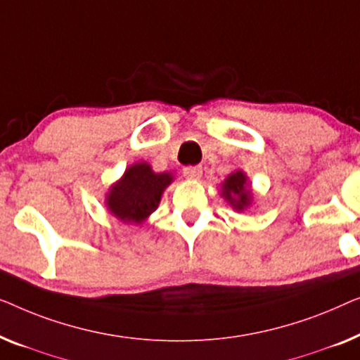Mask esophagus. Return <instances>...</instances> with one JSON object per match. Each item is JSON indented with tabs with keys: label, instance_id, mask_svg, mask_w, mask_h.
I'll return each mask as SVG.
<instances>
[{
	"label": "esophagus",
	"instance_id": "34e87169",
	"mask_svg": "<svg viewBox=\"0 0 360 360\" xmlns=\"http://www.w3.org/2000/svg\"><path fill=\"white\" fill-rule=\"evenodd\" d=\"M182 174H184L187 179H199L202 176V166H186V168L182 169Z\"/></svg>",
	"mask_w": 360,
	"mask_h": 360
}]
</instances>
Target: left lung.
I'll list each match as a JSON object with an SVG mask.
<instances>
[{
    "label": "left lung",
    "mask_w": 360,
    "mask_h": 360,
    "mask_svg": "<svg viewBox=\"0 0 360 360\" xmlns=\"http://www.w3.org/2000/svg\"><path fill=\"white\" fill-rule=\"evenodd\" d=\"M221 194L225 195V199L229 200L236 210H243L245 207L250 205L251 194L250 189L246 187V176L243 174L241 171H236V173L230 174L225 181L224 192H221Z\"/></svg>",
    "instance_id": "left-lung-1"
}]
</instances>
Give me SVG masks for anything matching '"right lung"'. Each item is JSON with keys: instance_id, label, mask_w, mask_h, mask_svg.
Segmentation results:
<instances>
[{"instance_id": "1", "label": "right lung", "mask_w": 360, "mask_h": 360, "mask_svg": "<svg viewBox=\"0 0 360 360\" xmlns=\"http://www.w3.org/2000/svg\"><path fill=\"white\" fill-rule=\"evenodd\" d=\"M171 181L169 173L156 174L146 163L130 166L109 192V210L127 224H141L158 207L161 194Z\"/></svg>"}]
</instances>
